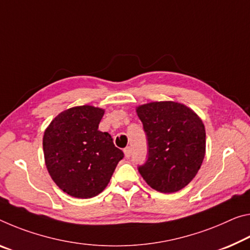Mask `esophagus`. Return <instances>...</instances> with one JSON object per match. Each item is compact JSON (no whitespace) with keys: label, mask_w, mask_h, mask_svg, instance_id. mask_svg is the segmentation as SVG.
Returning <instances> with one entry per match:
<instances>
[{"label":"esophagus","mask_w":250,"mask_h":250,"mask_svg":"<svg viewBox=\"0 0 250 250\" xmlns=\"http://www.w3.org/2000/svg\"><path fill=\"white\" fill-rule=\"evenodd\" d=\"M124 152H125V156L126 158L131 157V148H130V146H126V148H125Z\"/></svg>","instance_id":"obj_1"}]
</instances>
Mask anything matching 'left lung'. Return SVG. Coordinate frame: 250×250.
<instances>
[{
	"label": "left lung",
	"mask_w": 250,
	"mask_h": 250,
	"mask_svg": "<svg viewBox=\"0 0 250 250\" xmlns=\"http://www.w3.org/2000/svg\"><path fill=\"white\" fill-rule=\"evenodd\" d=\"M136 110L148 140V159L138 168L140 175L157 191H179L196 177L204 161L203 120L175 101L150 102Z\"/></svg>",
	"instance_id": "left-lung-1"
}]
</instances>
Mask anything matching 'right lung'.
<instances>
[{
    "label": "right lung",
    "mask_w": 250,
    "mask_h": 250,
    "mask_svg": "<svg viewBox=\"0 0 250 250\" xmlns=\"http://www.w3.org/2000/svg\"><path fill=\"white\" fill-rule=\"evenodd\" d=\"M104 110L73 106L55 117L43 136L47 171L57 186L74 198L88 199L110 182L124 152L108 132L99 131Z\"/></svg>",
    "instance_id": "1"
}]
</instances>
